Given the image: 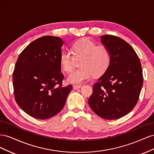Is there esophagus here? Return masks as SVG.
Returning a JSON list of instances; mask_svg holds the SVG:
<instances>
[{"instance_id":"34e87169","label":"esophagus","mask_w":154,"mask_h":154,"mask_svg":"<svg viewBox=\"0 0 154 154\" xmlns=\"http://www.w3.org/2000/svg\"><path fill=\"white\" fill-rule=\"evenodd\" d=\"M82 87V85H74L73 88L74 89H78V88H80Z\"/></svg>"}]
</instances>
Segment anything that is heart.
<instances>
[{
	"instance_id": "obj_1",
	"label": "heart",
	"mask_w": 154,
	"mask_h": 154,
	"mask_svg": "<svg viewBox=\"0 0 154 154\" xmlns=\"http://www.w3.org/2000/svg\"><path fill=\"white\" fill-rule=\"evenodd\" d=\"M71 49L72 53L65 50L60 57V68L66 72L73 69L76 60H81V68L71 72L67 78L70 83L78 84L89 80L94 75H103L110 66L111 51L105 45H97L94 41L85 38L74 44Z\"/></svg>"
}]
</instances>
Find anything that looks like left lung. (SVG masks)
Instances as JSON below:
<instances>
[{
  "label": "left lung",
  "instance_id": "obj_1",
  "mask_svg": "<svg viewBox=\"0 0 154 154\" xmlns=\"http://www.w3.org/2000/svg\"><path fill=\"white\" fill-rule=\"evenodd\" d=\"M101 38L111 51V63L93 85L88 103L100 117L116 119L128 114L137 103L143 83L141 64L136 51L124 40L110 35Z\"/></svg>",
  "mask_w": 154,
  "mask_h": 154
}]
</instances>
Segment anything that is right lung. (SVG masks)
Wrapping results in <instances>:
<instances>
[{"label":"right lung","instance_id":"add662e5","mask_svg":"<svg viewBox=\"0 0 154 154\" xmlns=\"http://www.w3.org/2000/svg\"><path fill=\"white\" fill-rule=\"evenodd\" d=\"M63 45L57 36H44L22 51L13 73L14 96L26 114L46 119L63 108L72 85L62 86L64 78L60 66Z\"/></svg>","mask_w":154,"mask_h":154}]
</instances>
